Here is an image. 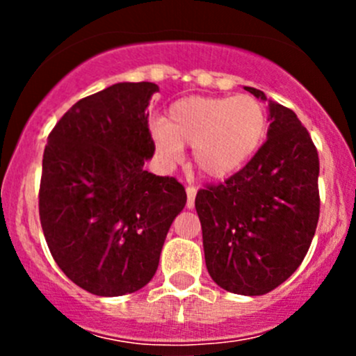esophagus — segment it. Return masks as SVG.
<instances>
[{
    "instance_id": "esophagus-1",
    "label": "esophagus",
    "mask_w": 356,
    "mask_h": 356,
    "mask_svg": "<svg viewBox=\"0 0 356 356\" xmlns=\"http://www.w3.org/2000/svg\"><path fill=\"white\" fill-rule=\"evenodd\" d=\"M196 191H198V189H196L195 186H188V188H186V193H188V203H186V207L188 208H195Z\"/></svg>"
}]
</instances>
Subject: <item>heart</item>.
Masks as SVG:
<instances>
[{"label": "heart", "mask_w": 356, "mask_h": 356, "mask_svg": "<svg viewBox=\"0 0 356 356\" xmlns=\"http://www.w3.org/2000/svg\"><path fill=\"white\" fill-rule=\"evenodd\" d=\"M267 134L264 105L250 95L189 96L167 111L165 124L153 127L161 158L174 163L182 146L193 148V163L208 179H225L253 158Z\"/></svg>", "instance_id": "1"}]
</instances>
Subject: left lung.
<instances>
[{"label": "left lung", "mask_w": 356, "mask_h": 356, "mask_svg": "<svg viewBox=\"0 0 356 356\" xmlns=\"http://www.w3.org/2000/svg\"><path fill=\"white\" fill-rule=\"evenodd\" d=\"M267 102L254 88H245ZM267 141L234 175L196 195L210 277L229 293L260 296L300 267L321 211L318 153L296 113L268 102Z\"/></svg>", "instance_id": "obj_1"}]
</instances>
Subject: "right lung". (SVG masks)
Masks as SVG:
<instances>
[{
  "instance_id": "1",
  "label": "right lung",
  "mask_w": 356,
  "mask_h": 356,
  "mask_svg": "<svg viewBox=\"0 0 356 356\" xmlns=\"http://www.w3.org/2000/svg\"><path fill=\"white\" fill-rule=\"evenodd\" d=\"M153 82H118L82 98L48 136L39 217L53 258L79 288L122 296L155 275L172 222L186 204L174 177L145 170Z\"/></svg>"
}]
</instances>
